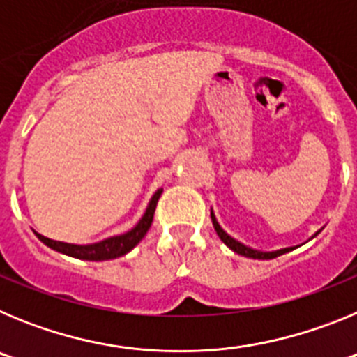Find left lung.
Wrapping results in <instances>:
<instances>
[{"mask_svg": "<svg viewBox=\"0 0 357 357\" xmlns=\"http://www.w3.org/2000/svg\"><path fill=\"white\" fill-rule=\"evenodd\" d=\"M211 220H213V227H214V230H216L218 238L222 239V241L225 243L227 247H229L232 252H236V254H239V255H245V257H250V259H273V257H277V255H282V254H286V252H291L293 248H295V247H288V248H279V250H272V252L257 250V248H252V247H248V245H243L241 241H238V239H234L232 236L227 234L225 230L222 229V225L218 223L213 209H211ZM321 229H324V227H321ZM321 229L317 230V232H314V234L311 236L309 239L317 238V236L321 232Z\"/></svg>", "mask_w": 357, "mask_h": 357, "instance_id": "left-lung-1", "label": "left lung"}]
</instances>
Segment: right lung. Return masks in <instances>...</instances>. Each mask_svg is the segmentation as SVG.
I'll use <instances>...</instances> for the list:
<instances>
[{
    "label": "right lung",
    "instance_id": "right-lung-1",
    "mask_svg": "<svg viewBox=\"0 0 357 357\" xmlns=\"http://www.w3.org/2000/svg\"><path fill=\"white\" fill-rule=\"evenodd\" d=\"M160 193H162V188L157 189L155 193H153V197L150 198L146 211H144V214L141 216L139 222L135 223L130 230L123 232V234L110 236V238H105L98 243H89V245H75V243L56 241V239H50L46 238V236L39 234V232H36V236L46 245V247H50L55 252H61V254L69 255V257H77V259L84 261L116 259V257H121V255L128 254V252L146 236L148 229H150L151 222H153V213H155Z\"/></svg>",
    "mask_w": 357,
    "mask_h": 357
}]
</instances>
